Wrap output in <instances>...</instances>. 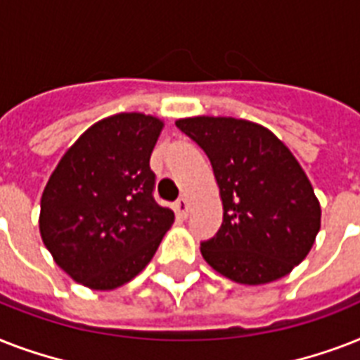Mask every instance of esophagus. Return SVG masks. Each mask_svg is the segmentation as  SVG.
<instances>
[{"mask_svg":"<svg viewBox=\"0 0 360 360\" xmlns=\"http://www.w3.org/2000/svg\"><path fill=\"white\" fill-rule=\"evenodd\" d=\"M175 211H177V214H181V217H185L188 214V202H186V198H179L177 202H175Z\"/></svg>","mask_w":360,"mask_h":360,"instance_id":"esophagus-1","label":"esophagus"}]
</instances>
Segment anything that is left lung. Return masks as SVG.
<instances>
[{
	"instance_id": "8db88e82",
	"label": "left lung",
	"mask_w": 360,
	"mask_h": 360,
	"mask_svg": "<svg viewBox=\"0 0 360 360\" xmlns=\"http://www.w3.org/2000/svg\"><path fill=\"white\" fill-rule=\"evenodd\" d=\"M177 129L213 166L222 224L202 240L203 259L239 284H267L307 257L321 209L291 151L262 124L233 117H188Z\"/></svg>"
}]
</instances>
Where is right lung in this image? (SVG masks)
<instances>
[{
	"mask_svg": "<svg viewBox=\"0 0 360 360\" xmlns=\"http://www.w3.org/2000/svg\"><path fill=\"white\" fill-rule=\"evenodd\" d=\"M162 121L117 114L65 153L41 198V236L56 263L91 290H114L151 262L174 213L155 202L149 166Z\"/></svg>",
	"mask_w": 360,
	"mask_h": 360,
	"instance_id": "right-lung-1",
	"label": "right lung"
}]
</instances>
